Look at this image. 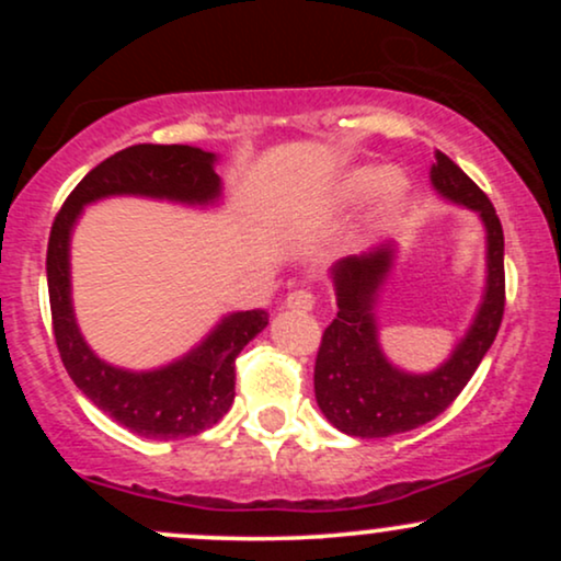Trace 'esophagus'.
<instances>
[{
    "mask_svg": "<svg viewBox=\"0 0 561 561\" xmlns=\"http://www.w3.org/2000/svg\"><path fill=\"white\" fill-rule=\"evenodd\" d=\"M285 306L289 308V311H313L317 298H313L308 289H293V293L285 298Z\"/></svg>",
    "mask_w": 561,
    "mask_h": 561,
    "instance_id": "esophagus-1",
    "label": "esophagus"
}]
</instances>
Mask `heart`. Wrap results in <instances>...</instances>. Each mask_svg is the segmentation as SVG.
<instances>
[{
  "label": "heart",
  "instance_id": "obj_1",
  "mask_svg": "<svg viewBox=\"0 0 561 561\" xmlns=\"http://www.w3.org/2000/svg\"><path fill=\"white\" fill-rule=\"evenodd\" d=\"M405 186H409V182H405V176H401L398 171H382L375 169V165H364V169L351 171L343 179V184L337 186V195H334V203L347 205L353 203V199L364 197L366 192L371 190H379V195L392 203V199L403 195Z\"/></svg>",
  "mask_w": 561,
  "mask_h": 561
}]
</instances>
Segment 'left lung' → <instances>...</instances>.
Here are the masks:
<instances>
[{"instance_id":"left-lung-1","label":"left lung","mask_w":561,"mask_h":561,"mask_svg":"<svg viewBox=\"0 0 561 561\" xmlns=\"http://www.w3.org/2000/svg\"><path fill=\"white\" fill-rule=\"evenodd\" d=\"M430 182L443 199L474 210L485 227L482 300L446 362L414 375L385 356L375 317L379 289L396 263V242L334 263L330 274L340 311L321 334L313 390L321 414L345 435L388 437L433 422L472 379L504 319V229L491 199L443 152H435Z\"/></svg>"}]
</instances>
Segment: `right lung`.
<instances>
[{"label":"right lung","mask_w":561,"mask_h":561,"mask_svg":"<svg viewBox=\"0 0 561 561\" xmlns=\"http://www.w3.org/2000/svg\"><path fill=\"white\" fill-rule=\"evenodd\" d=\"M216 152L190 145H134L81 179L57 214L47 248L55 343L70 379L113 422L152 440H176L214 427L234 401V358L266 330V311L227 313L176 362L150 371L102 362L76 324L70 298V234L87 205L105 197H150L208 208L221 199Z\"/></svg>","instance_id":"right-lung-1"}]
</instances>
